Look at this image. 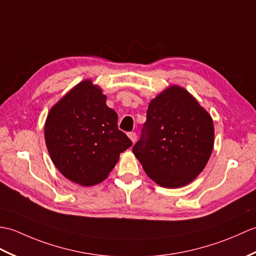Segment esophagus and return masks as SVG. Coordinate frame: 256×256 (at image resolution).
<instances>
[{
    "label": "esophagus",
    "instance_id": "obj_1",
    "mask_svg": "<svg viewBox=\"0 0 256 256\" xmlns=\"http://www.w3.org/2000/svg\"><path fill=\"white\" fill-rule=\"evenodd\" d=\"M128 137H129V139L132 140V142L134 144L136 140H137V134H136V132H129V134H128Z\"/></svg>",
    "mask_w": 256,
    "mask_h": 256
}]
</instances>
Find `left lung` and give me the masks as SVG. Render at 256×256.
Listing matches in <instances>:
<instances>
[{"mask_svg":"<svg viewBox=\"0 0 256 256\" xmlns=\"http://www.w3.org/2000/svg\"><path fill=\"white\" fill-rule=\"evenodd\" d=\"M214 142L209 112L188 90L170 85L150 102L142 136L132 152L158 185L178 188L205 168Z\"/></svg>","mask_w":256,"mask_h":256,"instance_id":"8db88e82","label":"left lung"}]
</instances>
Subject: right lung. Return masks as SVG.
<instances>
[{"label": "right lung", "instance_id": "add662e5", "mask_svg": "<svg viewBox=\"0 0 256 256\" xmlns=\"http://www.w3.org/2000/svg\"><path fill=\"white\" fill-rule=\"evenodd\" d=\"M106 95L86 78L51 107L44 140L54 166L66 178L93 186L107 178L119 154L132 146L118 129V116Z\"/></svg>", "mask_w": 256, "mask_h": 256}]
</instances>
